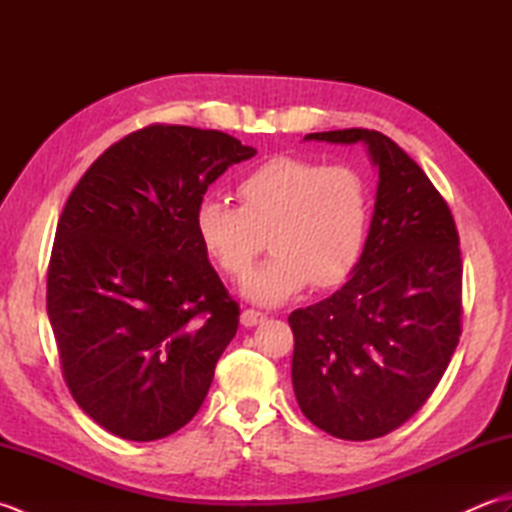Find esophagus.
I'll return each mask as SVG.
<instances>
[{
	"instance_id": "1",
	"label": "esophagus",
	"mask_w": 512,
	"mask_h": 512,
	"mask_svg": "<svg viewBox=\"0 0 512 512\" xmlns=\"http://www.w3.org/2000/svg\"><path fill=\"white\" fill-rule=\"evenodd\" d=\"M264 319H266V314L259 310H244L242 312V325H246V328H253V325L262 323Z\"/></svg>"
}]
</instances>
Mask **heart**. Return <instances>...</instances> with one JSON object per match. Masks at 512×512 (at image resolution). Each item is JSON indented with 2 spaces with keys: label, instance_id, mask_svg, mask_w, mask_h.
<instances>
[{
  "label": "heart",
  "instance_id": "b5f03b06",
  "mask_svg": "<svg viewBox=\"0 0 512 512\" xmlns=\"http://www.w3.org/2000/svg\"><path fill=\"white\" fill-rule=\"evenodd\" d=\"M239 206L204 198L195 231L215 264L242 279L264 250L273 257L244 284V297L279 306L306 288L339 286L367 244L372 198L352 167L279 156L250 169L235 187Z\"/></svg>",
  "mask_w": 512,
  "mask_h": 512
}]
</instances>
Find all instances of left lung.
Segmentation results:
<instances>
[{"label": "left lung", "mask_w": 512, "mask_h": 512, "mask_svg": "<svg viewBox=\"0 0 512 512\" xmlns=\"http://www.w3.org/2000/svg\"><path fill=\"white\" fill-rule=\"evenodd\" d=\"M306 140L365 143L378 167L367 244L350 279L288 317L292 387L312 424L374 440L405 424L438 387L462 334V253L449 204L394 140L336 129Z\"/></svg>", "instance_id": "left-lung-1"}]
</instances>
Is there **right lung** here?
Here are the masks:
<instances>
[{
    "mask_svg": "<svg viewBox=\"0 0 512 512\" xmlns=\"http://www.w3.org/2000/svg\"><path fill=\"white\" fill-rule=\"evenodd\" d=\"M255 154L217 129L149 125L96 158L65 202L48 317L76 405L118 438H167L209 394L239 306L209 262L195 209Z\"/></svg>",
    "mask_w": 512,
    "mask_h": 512,
    "instance_id": "add662e5",
    "label": "right lung"
}]
</instances>
